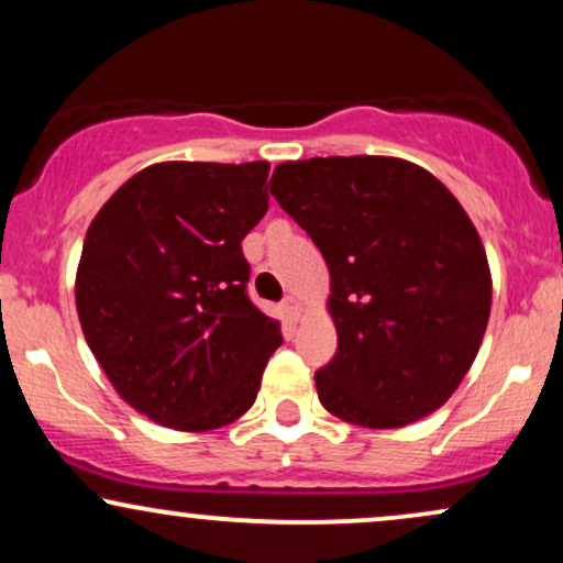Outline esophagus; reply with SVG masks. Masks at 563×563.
<instances>
[{
    "label": "esophagus",
    "instance_id": "1",
    "mask_svg": "<svg viewBox=\"0 0 563 563\" xmlns=\"http://www.w3.org/2000/svg\"><path fill=\"white\" fill-rule=\"evenodd\" d=\"M283 312L288 314V320H299V314H301V303H299V299H296V296H288L286 301H283Z\"/></svg>",
    "mask_w": 563,
    "mask_h": 563
}]
</instances>
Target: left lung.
Segmentation results:
<instances>
[{
  "label": "left lung",
  "instance_id": "left-lung-1",
  "mask_svg": "<svg viewBox=\"0 0 563 563\" xmlns=\"http://www.w3.org/2000/svg\"><path fill=\"white\" fill-rule=\"evenodd\" d=\"M331 269L339 349L322 407L397 429L450 399L479 352L493 277L479 232L434 174L402 158L286 161L269 183Z\"/></svg>",
  "mask_w": 563,
  "mask_h": 563
}]
</instances>
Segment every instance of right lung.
<instances>
[{
  "label": "right lung",
  "instance_id": "obj_1",
  "mask_svg": "<svg viewBox=\"0 0 563 563\" xmlns=\"http://www.w3.org/2000/svg\"><path fill=\"white\" fill-rule=\"evenodd\" d=\"M267 161H166L97 211L76 309L113 389L177 431L228 426L254 405L280 322L249 299L241 241L267 214Z\"/></svg>",
  "mask_w": 563,
  "mask_h": 563
}]
</instances>
